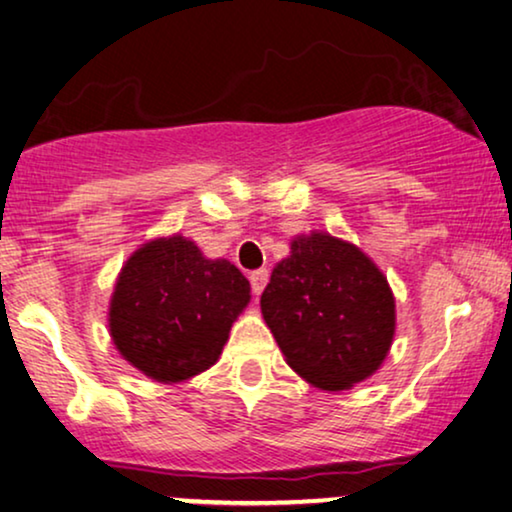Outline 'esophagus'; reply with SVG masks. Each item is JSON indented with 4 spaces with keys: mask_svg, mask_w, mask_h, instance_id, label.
Masks as SVG:
<instances>
[{
    "mask_svg": "<svg viewBox=\"0 0 512 512\" xmlns=\"http://www.w3.org/2000/svg\"><path fill=\"white\" fill-rule=\"evenodd\" d=\"M269 281V271L267 269H257L252 271L250 274V288H252V295L260 297V293L264 290V286H267Z\"/></svg>",
    "mask_w": 512,
    "mask_h": 512,
    "instance_id": "esophagus-1",
    "label": "esophagus"
}]
</instances>
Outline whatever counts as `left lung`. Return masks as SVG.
Here are the masks:
<instances>
[{"label":"left lung","mask_w":512,"mask_h":512,"mask_svg":"<svg viewBox=\"0 0 512 512\" xmlns=\"http://www.w3.org/2000/svg\"><path fill=\"white\" fill-rule=\"evenodd\" d=\"M260 304L288 366L321 390L366 380L392 345L394 297L383 271L328 234L290 243Z\"/></svg>","instance_id":"left-lung-1"}]
</instances>
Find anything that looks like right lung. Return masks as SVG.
Returning a JSON list of instances; mask_svg holds the SVG:
<instances>
[{"label": "right lung", "mask_w": 512, "mask_h": 512, "mask_svg": "<svg viewBox=\"0 0 512 512\" xmlns=\"http://www.w3.org/2000/svg\"><path fill=\"white\" fill-rule=\"evenodd\" d=\"M250 302L234 264L205 260L181 236L146 243L122 267L111 300V335L134 368L179 383L222 354L231 323Z\"/></svg>", "instance_id": "add662e5"}]
</instances>
